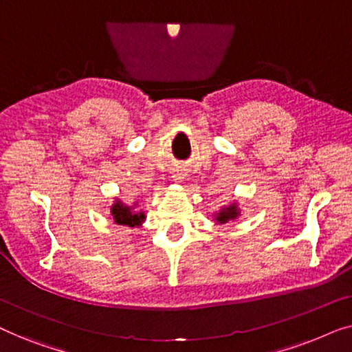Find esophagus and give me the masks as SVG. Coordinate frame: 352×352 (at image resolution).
<instances>
[{
  "mask_svg": "<svg viewBox=\"0 0 352 352\" xmlns=\"http://www.w3.org/2000/svg\"><path fill=\"white\" fill-rule=\"evenodd\" d=\"M186 170H182V168H175L171 173V179L175 182H182L186 179Z\"/></svg>",
  "mask_w": 352,
  "mask_h": 352,
  "instance_id": "1",
  "label": "esophagus"
}]
</instances>
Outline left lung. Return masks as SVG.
<instances>
[{"label":"left lung","mask_w":352,"mask_h":352,"mask_svg":"<svg viewBox=\"0 0 352 352\" xmlns=\"http://www.w3.org/2000/svg\"><path fill=\"white\" fill-rule=\"evenodd\" d=\"M240 213H242V210L239 208L237 201H234V204L226 205L219 211L213 213V221L216 224H228V223H230V221L237 219Z\"/></svg>","instance_id":"1"}]
</instances>
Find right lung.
Masks as SVG:
<instances>
[{
    "instance_id": "1",
    "label": "right lung",
    "mask_w": 352,
    "mask_h": 352,
    "mask_svg": "<svg viewBox=\"0 0 352 352\" xmlns=\"http://www.w3.org/2000/svg\"><path fill=\"white\" fill-rule=\"evenodd\" d=\"M138 201L133 205L123 204L120 199H115L113 205L110 206V214L115 223L118 226H128V228H139L144 221H146V214L144 211L136 210Z\"/></svg>"
}]
</instances>
